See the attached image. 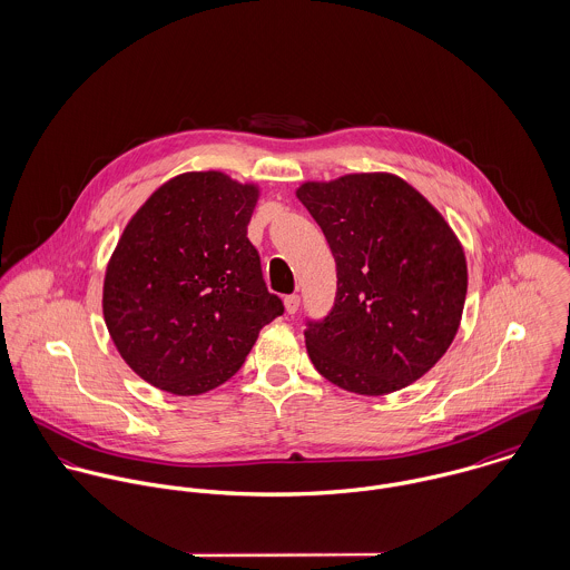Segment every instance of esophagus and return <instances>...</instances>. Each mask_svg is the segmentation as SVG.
<instances>
[{"mask_svg": "<svg viewBox=\"0 0 570 570\" xmlns=\"http://www.w3.org/2000/svg\"><path fill=\"white\" fill-rule=\"evenodd\" d=\"M298 307H301V296H298V294L285 296V309H287V314H296Z\"/></svg>", "mask_w": 570, "mask_h": 570, "instance_id": "obj_1", "label": "esophagus"}]
</instances>
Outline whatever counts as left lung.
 <instances>
[{
  "mask_svg": "<svg viewBox=\"0 0 570 570\" xmlns=\"http://www.w3.org/2000/svg\"><path fill=\"white\" fill-rule=\"evenodd\" d=\"M296 195L337 269L331 312L305 328L316 371L357 395L416 382L452 344L465 305L468 265L452 228L391 173L305 181Z\"/></svg>",
  "mask_w": 570,
  "mask_h": 570,
  "instance_id": "8db88e82",
  "label": "left lung"
}]
</instances>
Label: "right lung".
<instances>
[{"instance_id":"obj_1","label":"right lung","mask_w":570,"mask_h":570,"mask_svg":"<svg viewBox=\"0 0 570 570\" xmlns=\"http://www.w3.org/2000/svg\"><path fill=\"white\" fill-rule=\"evenodd\" d=\"M254 184L219 170L163 184L131 217L102 287V314L122 360L173 395L228 382L258 331L285 312L267 292L247 224Z\"/></svg>"}]
</instances>
